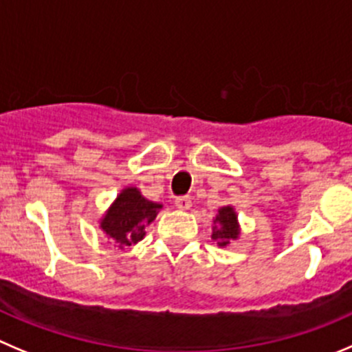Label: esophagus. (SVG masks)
<instances>
[{"mask_svg":"<svg viewBox=\"0 0 352 352\" xmlns=\"http://www.w3.org/2000/svg\"><path fill=\"white\" fill-rule=\"evenodd\" d=\"M174 204H176V207H178L179 210H188L190 207H192V200H190V197H178V199L174 200Z\"/></svg>","mask_w":352,"mask_h":352,"instance_id":"1","label":"esophagus"}]
</instances>
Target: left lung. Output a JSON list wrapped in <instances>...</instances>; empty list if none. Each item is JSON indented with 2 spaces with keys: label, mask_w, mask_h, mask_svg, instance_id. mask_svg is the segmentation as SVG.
<instances>
[{
  "label": "left lung",
  "mask_w": 352,
  "mask_h": 352,
  "mask_svg": "<svg viewBox=\"0 0 352 352\" xmlns=\"http://www.w3.org/2000/svg\"><path fill=\"white\" fill-rule=\"evenodd\" d=\"M239 214L233 206H223L217 209L216 217L212 219V233L210 239L217 243V247H228L232 240H239L240 236Z\"/></svg>",
  "instance_id": "1"
}]
</instances>
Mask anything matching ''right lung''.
Wrapping results in <instances>:
<instances>
[{
	"label": "right lung",
	"mask_w": 352,
	"mask_h": 352,
	"mask_svg": "<svg viewBox=\"0 0 352 352\" xmlns=\"http://www.w3.org/2000/svg\"><path fill=\"white\" fill-rule=\"evenodd\" d=\"M162 204L145 199L136 186H126L117 193L98 219V226L119 249L138 243L146 235L145 228L153 223Z\"/></svg>",
	"instance_id": "obj_1"
}]
</instances>
